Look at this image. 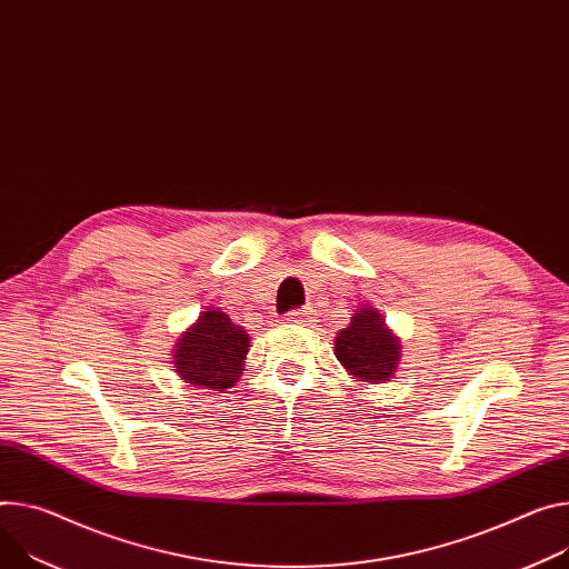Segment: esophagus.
<instances>
[{"mask_svg":"<svg viewBox=\"0 0 569 569\" xmlns=\"http://www.w3.org/2000/svg\"><path fill=\"white\" fill-rule=\"evenodd\" d=\"M313 318V311H308V308H297V311H290L288 313V322L290 325H303V322H308Z\"/></svg>","mask_w":569,"mask_h":569,"instance_id":"1","label":"esophagus"}]
</instances>
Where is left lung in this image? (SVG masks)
Wrapping results in <instances>:
<instances>
[{"label": "left lung", "mask_w": 569, "mask_h": 569, "mask_svg": "<svg viewBox=\"0 0 569 569\" xmlns=\"http://www.w3.org/2000/svg\"><path fill=\"white\" fill-rule=\"evenodd\" d=\"M401 345L372 306L353 311L347 329L336 336V358L342 368L366 383H386L395 377Z\"/></svg>", "instance_id": "left-lung-1"}]
</instances>
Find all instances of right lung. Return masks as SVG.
<instances>
[{"label": "right lung", "mask_w": 569, "mask_h": 569, "mask_svg": "<svg viewBox=\"0 0 569 569\" xmlns=\"http://www.w3.org/2000/svg\"><path fill=\"white\" fill-rule=\"evenodd\" d=\"M249 336L220 308H206L199 320L181 333L174 356L177 375L209 390L231 388L244 368Z\"/></svg>", "instance_id": "1"}]
</instances>
